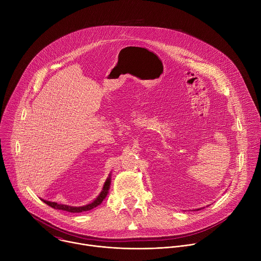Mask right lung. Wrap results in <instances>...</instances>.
Masks as SVG:
<instances>
[{
  "label": "right lung",
  "mask_w": 261,
  "mask_h": 261,
  "mask_svg": "<svg viewBox=\"0 0 261 261\" xmlns=\"http://www.w3.org/2000/svg\"><path fill=\"white\" fill-rule=\"evenodd\" d=\"M110 181H111V178H110V175L107 177V179L105 180L104 182V186H103V189L101 191V193L99 194V196L91 203L87 204V205H84V206H71V205H66V204H60V203H57V202H53V201H47V200H43V202H45L46 204H48L49 206L56 208V210H62V211H66V212H69V213H82V212H87V211H90L96 206H98L99 204L102 203L103 199L106 197V195L108 194V190L110 188Z\"/></svg>",
  "instance_id": "right-lung-1"
}]
</instances>
